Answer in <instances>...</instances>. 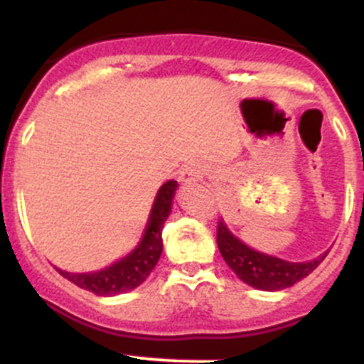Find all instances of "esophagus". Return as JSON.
<instances>
[{
	"instance_id": "esophagus-1",
	"label": "esophagus",
	"mask_w": 364,
	"mask_h": 364,
	"mask_svg": "<svg viewBox=\"0 0 364 364\" xmlns=\"http://www.w3.org/2000/svg\"><path fill=\"white\" fill-rule=\"evenodd\" d=\"M204 171H202V167L198 166L197 162H189L182 167V171H180L178 180L182 184H191V182H197L198 178H202Z\"/></svg>"
}]
</instances>
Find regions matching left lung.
I'll list each match as a JSON object with an SVG mask.
<instances>
[{
    "instance_id": "1",
    "label": "left lung",
    "mask_w": 364,
    "mask_h": 364,
    "mask_svg": "<svg viewBox=\"0 0 364 364\" xmlns=\"http://www.w3.org/2000/svg\"><path fill=\"white\" fill-rule=\"evenodd\" d=\"M217 244L222 259L226 260V264L233 269L235 275L246 284L264 291L290 288L301 279L308 277L326 257L324 253L308 262H288V260L277 259V257L264 255L237 239L228 230L222 218L217 226Z\"/></svg>"
}]
</instances>
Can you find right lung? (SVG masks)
<instances>
[{
    "instance_id": "add662e5",
    "label": "right lung",
    "mask_w": 364,
    "mask_h": 364,
    "mask_svg": "<svg viewBox=\"0 0 364 364\" xmlns=\"http://www.w3.org/2000/svg\"><path fill=\"white\" fill-rule=\"evenodd\" d=\"M176 188H178V184L175 180H167L166 184L159 189L153 208H151L149 220H147L142 240L138 242V246L129 255H125L124 259L117 260L114 264L100 269V272L69 273L62 272V269H58V272L73 284L92 291L100 297H109V295L134 290L136 286L146 281L147 275L153 272L160 255H162V228L166 218L171 213Z\"/></svg>"
}]
</instances>
